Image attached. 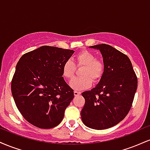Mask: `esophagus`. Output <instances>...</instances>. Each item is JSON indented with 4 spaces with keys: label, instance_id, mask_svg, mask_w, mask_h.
I'll use <instances>...</instances> for the list:
<instances>
[{
    "label": "esophagus",
    "instance_id": "obj_1",
    "mask_svg": "<svg viewBox=\"0 0 150 150\" xmlns=\"http://www.w3.org/2000/svg\"><path fill=\"white\" fill-rule=\"evenodd\" d=\"M80 94H81V92H79V91H77V90L74 91V94H75V96H78V95H80Z\"/></svg>",
    "mask_w": 150,
    "mask_h": 150
}]
</instances>
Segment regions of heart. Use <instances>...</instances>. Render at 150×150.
<instances>
[{"instance_id": "1", "label": "heart", "mask_w": 150, "mask_h": 150, "mask_svg": "<svg viewBox=\"0 0 150 150\" xmlns=\"http://www.w3.org/2000/svg\"><path fill=\"white\" fill-rule=\"evenodd\" d=\"M75 63L70 60H67L62 67L63 76L68 80L74 77L77 67H82L80 76L73 79L70 85L75 89L88 88L92 81L96 82L101 79L104 71V63L102 60L96 58L95 55L90 51H82L75 56Z\"/></svg>"}]
</instances>
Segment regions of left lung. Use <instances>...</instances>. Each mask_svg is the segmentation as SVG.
I'll list each match as a JSON object with an SVG mask.
<instances>
[{"instance_id":"1","label":"left lung","mask_w":150,"mask_h":150,"mask_svg":"<svg viewBox=\"0 0 150 150\" xmlns=\"http://www.w3.org/2000/svg\"><path fill=\"white\" fill-rule=\"evenodd\" d=\"M102 54L104 71L94 88L82 93L85 103L81 118L86 126L107 129L124 119L131 108L137 77L126 55L108 44L90 46Z\"/></svg>"}]
</instances>
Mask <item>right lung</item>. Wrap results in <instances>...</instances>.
Here are the masks:
<instances>
[{
  "label": "right lung",
  "mask_w": 150,
  "mask_h": 150,
  "mask_svg": "<svg viewBox=\"0 0 150 150\" xmlns=\"http://www.w3.org/2000/svg\"><path fill=\"white\" fill-rule=\"evenodd\" d=\"M73 53L43 46L19 60L12 79V94L22 116L34 126L52 128L63 120L74 92L63 79L62 67Z\"/></svg>",
  "instance_id": "right-lung-1"
}]
</instances>
